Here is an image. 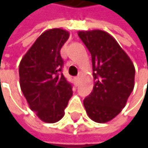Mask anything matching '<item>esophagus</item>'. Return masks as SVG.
I'll use <instances>...</instances> for the list:
<instances>
[{
  "label": "esophagus",
  "mask_w": 148,
  "mask_h": 148,
  "mask_svg": "<svg viewBox=\"0 0 148 148\" xmlns=\"http://www.w3.org/2000/svg\"><path fill=\"white\" fill-rule=\"evenodd\" d=\"M79 76H78V77H75L74 82H75V84H76V85H77V84L79 83Z\"/></svg>",
  "instance_id": "obj_1"
}]
</instances>
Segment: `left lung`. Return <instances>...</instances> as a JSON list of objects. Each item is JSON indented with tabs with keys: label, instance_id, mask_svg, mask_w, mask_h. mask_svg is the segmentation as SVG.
I'll use <instances>...</instances> for the list:
<instances>
[{
	"label": "left lung",
	"instance_id": "1",
	"mask_svg": "<svg viewBox=\"0 0 148 148\" xmlns=\"http://www.w3.org/2000/svg\"><path fill=\"white\" fill-rule=\"evenodd\" d=\"M78 35L91 53L95 79L92 92L83 100L84 108L93 121L108 122L121 111L134 90V66L108 32L95 29Z\"/></svg>",
	"mask_w": 148,
	"mask_h": 148
}]
</instances>
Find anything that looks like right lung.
Listing matches in <instances>:
<instances>
[{
  "label": "right lung",
  "instance_id": "obj_1",
  "mask_svg": "<svg viewBox=\"0 0 148 148\" xmlns=\"http://www.w3.org/2000/svg\"><path fill=\"white\" fill-rule=\"evenodd\" d=\"M69 37V31L62 29L44 31L19 64L21 91L30 109L44 122L60 121L73 93L61 73L64 61L60 50Z\"/></svg>",
  "mask_w": 148,
  "mask_h": 148
}]
</instances>
